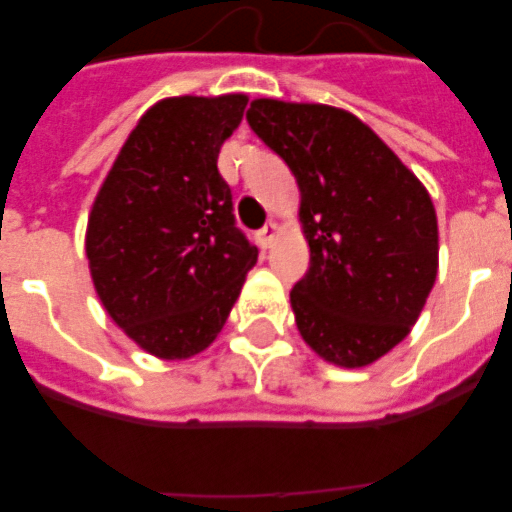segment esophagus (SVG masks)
<instances>
[{"mask_svg":"<svg viewBox=\"0 0 512 512\" xmlns=\"http://www.w3.org/2000/svg\"><path fill=\"white\" fill-rule=\"evenodd\" d=\"M276 236H279V225L268 223L265 228H260V231H257V244H260L263 249H271L273 241H276Z\"/></svg>","mask_w":512,"mask_h":512,"instance_id":"34e87169","label":"esophagus"}]
</instances>
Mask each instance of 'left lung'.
Instances as JSON below:
<instances>
[{
	"label": "left lung",
	"instance_id": "8db88e82",
	"mask_svg": "<svg viewBox=\"0 0 512 512\" xmlns=\"http://www.w3.org/2000/svg\"><path fill=\"white\" fill-rule=\"evenodd\" d=\"M249 127L300 185L311 268L289 300L303 340L337 366H366L409 335L438 271L425 185L348 111L252 100Z\"/></svg>",
	"mask_w": 512,
	"mask_h": 512
}]
</instances>
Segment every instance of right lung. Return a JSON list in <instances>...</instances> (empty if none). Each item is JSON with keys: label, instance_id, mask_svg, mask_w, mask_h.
Listing matches in <instances>:
<instances>
[{"label": "right lung", "instance_id": "right-lung-1", "mask_svg": "<svg viewBox=\"0 0 512 512\" xmlns=\"http://www.w3.org/2000/svg\"><path fill=\"white\" fill-rule=\"evenodd\" d=\"M244 108L247 95L159 100L95 196L84 244L92 284L151 356L175 361L209 348L257 263L217 172Z\"/></svg>", "mask_w": 512, "mask_h": 512}]
</instances>
